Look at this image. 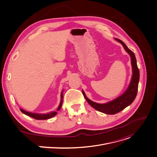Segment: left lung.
<instances>
[{
	"label": "left lung",
	"instance_id": "1",
	"mask_svg": "<svg viewBox=\"0 0 157 157\" xmlns=\"http://www.w3.org/2000/svg\"><path fill=\"white\" fill-rule=\"evenodd\" d=\"M115 39L120 42L124 48L125 51L130 56L133 75L129 86H128L126 91L122 95L116 98L115 99H114V100L105 104H99L92 101L86 97L84 92L82 91L86 100L93 108L103 113L108 114V115H115V114L122 111L126 107L130 105L133 103L137 94L138 82L140 79V71L137 66L136 59L134 52L128 49L122 40L118 39Z\"/></svg>",
	"mask_w": 157,
	"mask_h": 157
}]
</instances>
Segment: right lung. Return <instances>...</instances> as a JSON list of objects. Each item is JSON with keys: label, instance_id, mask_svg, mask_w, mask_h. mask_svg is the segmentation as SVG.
Here are the masks:
<instances>
[{"label": "right lung", "instance_id": "1", "mask_svg": "<svg viewBox=\"0 0 157 157\" xmlns=\"http://www.w3.org/2000/svg\"><path fill=\"white\" fill-rule=\"evenodd\" d=\"M63 91H62L61 93V102H60V104H59V107L58 108V109H57V111H59L61 106H62V104H63ZM20 110L21 111V112L24 114H25V115L29 116L30 117H32L34 119H36V120H48V119H49V118H51L52 117H54L55 115H56L57 114V112L56 111H52V112H50V113H48L46 114H39V113H31V112H28L25 110H24L23 109H20Z\"/></svg>", "mask_w": 157, "mask_h": 157}]
</instances>
